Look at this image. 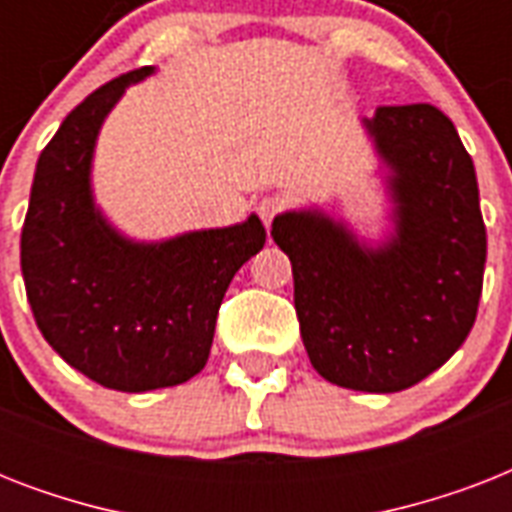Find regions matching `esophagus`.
Returning a JSON list of instances; mask_svg holds the SVG:
<instances>
[{"label":"esophagus","instance_id":"esophagus-1","mask_svg":"<svg viewBox=\"0 0 512 512\" xmlns=\"http://www.w3.org/2000/svg\"><path fill=\"white\" fill-rule=\"evenodd\" d=\"M255 209H257V215H260V220H263L265 225H271L273 217L279 215L281 209H284V199H281V196H263V199L255 204Z\"/></svg>","mask_w":512,"mask_h":512}]
</instances>
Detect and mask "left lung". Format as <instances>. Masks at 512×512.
Wrapping results in <instances>:
<instances>
[{
    "mask_svg": "<svg viewBox=\"0 0 512 512\" xmlns=\"http://www.w3.org/2000/svg\"><path fill=\"white\" fill-rule=\"evenodd\" d=\"M390 170L396 233L366 247L319 209L284 212L273 241L295 276V311L313 369L340 388L396 393L444 366L473 329L486 228L473 159L430 103L364 119Z\"/></svg>",
    "mask_w": 512,
    "mask_h": 512,
    "instance_id": "8db88e82",
    "label": "left lung"
}]
</instances>
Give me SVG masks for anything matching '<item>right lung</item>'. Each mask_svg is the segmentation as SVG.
<instances>
[{
  "label": "right lung",
  "mask_w": 512,
  "mask_h": 512,
  "mask_svg": "<svg viewBox=\"0 0 512 512\" xmlns=\"http://www.w3.org/2000/svg\"><path fill=\"white\" fill-rule=\"evenodd\" d=\"M135 68L63 119L36 162L20 233V271L36 327L66 364L103 388H172L204 369L225 289L265 244L260 217L159 244L124 239L92 201L100 124Z\"/></svg>",
  "instance_id": "obj_1"
}]
</instances>
